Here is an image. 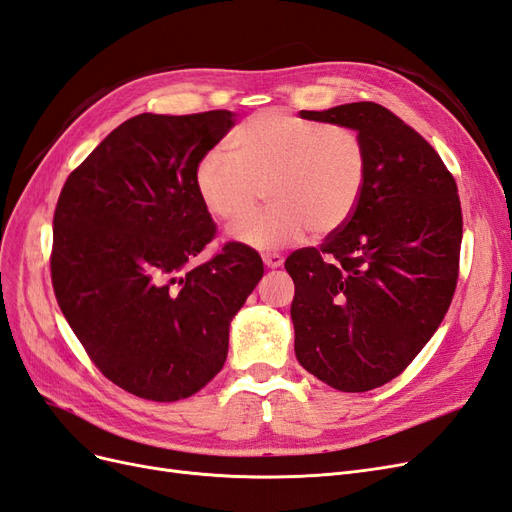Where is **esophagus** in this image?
Instances as JSON below:
<instances>
[{
	"label": "esophagus",
	"instance_id": "1",
	"mask_svg": "<svg viewBox=\"0 0 512 512\" xmlns=\"http://www.w3.org/2000/svg\"><path fill=\"white\" fill-rule=\"evenodd\" d=\"M262 262H265V265L269 267V269H277V267H282L284 265V256L282 254H265L262 256Z\"/></svg>",
	"mask_w": 512,
	"mask_h": 512
}]
</instances>
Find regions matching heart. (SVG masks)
I'll list each match as a JSON object with an SVG mask.
<instances>
[{"instance_id":"b5f03b06","label":"heart","mask_w":512,"mask_h":512,"mask_svg":"<svg viewBox=\"0 0 512 512\" xmlns=\"http://www.w3.org/2000/svg\"><path fill=\"white\" fill-rule=\"evenodd\" d=\"M230 158L207 151L194 166V188L215 220L241 224L256 211L262 190L271 207L235 237L256 250L299 243L309 230L327 237L359 207L367 177L361 134L282 111L241 121L226 138Z\"/></svg>"}]
</instances>
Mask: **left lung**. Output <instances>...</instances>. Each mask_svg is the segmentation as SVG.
Here are the masks:
<instances>
[{
  "instance_id": "obj_1",
  "label": "left lung",
  "mask_w": 512,
  "mask_h": 512,
  "mask_svg": "<svg viewBox=\"0 0 512 512\" xmlns=\"http://www.w3.org/2000/svg\"><path fill=\"white\" fill-rule=\"evenodd\" d=\"M301 117L361 134L367 177L352 218L320 247L286 258L294 282V354L344 393L378 389L423 350L453 301L461 203L425 138L376 102Z\"/></svg>"
}]
</instances>
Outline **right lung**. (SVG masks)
Wrapping results in <instances>:
<instances>
[{
	"mask_svg": "<svg viewBox=\"0 0 512 512\" xmlns=\"http://www.w3.org/2000/svg\"><path fill=\"white\" fill-rule=\"evenodd\" d=\"M232 126L230 111L136 115L61 188L55 299L91 363L136 397L179 401L218 376L230 320L265 273L237 241L192 265L215 237L194 166Z\"/></svg>",
	"mask_w": 512,
	"mask_h": 512,
	"instance_id": "right-lung-1",
	"label": "right lung"
}]
</instances>
